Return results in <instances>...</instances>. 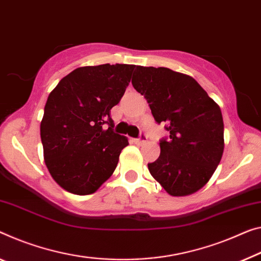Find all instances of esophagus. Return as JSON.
Segmentation results:
<instances>
[{"label": "esophagus", "instance_id": "34e87169", "mask_svg": "<svg viewBox=\"0 0 261 261\" xmlns=\"http://www.w3.org/2000/svg\"><path fill=\"white\" fill-rule=\"evenodd\" d=\"M147 139H148L147 134L146 133H141V134H140V138L139 139H135L134 142L138 143V144H142V143H144V142L147 141Z\"/></svg>", "mask_w": 261, "mask_h": 261}]
</instances>
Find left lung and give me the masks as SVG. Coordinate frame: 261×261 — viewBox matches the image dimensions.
<instances>
[{"mask_svg":"<svg viewBox=\"0 0 261 261\" xmlns=\"http://www.w3.org/2000/svg\"><path fill=\"white\" fill-rule=\"evenodd\" d=\"M134 89L149 103L169 138L160 141L161 154L148 163L151 176L171 196H187L211 178L224 150L219 106L190 75L167 67L136 66Z\"/></svg>","mask_w":261,"mask_h":261,"instance_id":"left-lung-1","label":"left lung"}]
</instances>
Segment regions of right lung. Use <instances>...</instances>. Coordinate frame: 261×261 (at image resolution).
<instances>
[{
    "label": "right lung",
    "instance_id": "right-lung-1",
    "mask_svg": "<svg viewBox=\"0 0 261 261\" xmlns=\"http://www.w3.org/2000/svg\"><path fill=\"white\" fill-rule=\"evenodd\" d=\"M134 69L128 64L78 67L49 94L41 139L47 169L63 189L93 194L114 172L128 140L114 133L110 112Z\"/></svg>",
    "mask_w": 261,
    "mask_h": 261
}]
</instances>
